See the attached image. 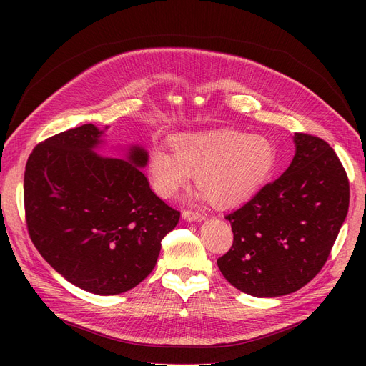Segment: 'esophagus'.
Instances as JSON below:
<instances>
[{
  "instance_id": "obj_1",
  "label": "esophagus",
  "mask_w": 366,
  "mask_h": 366,
  "mask_svg": "<svg viewBox=\"0 0 366 366\" xmlns=\"http://www.w3.org/2000/svg\"><path fill=\"white\" fill-rule=\"evenodd\" d=\"M182 218H183L184 221H197V219H203V215H202L200 212H195V210L186 209V210H183Z\"/></svg>"
}]
</instances>
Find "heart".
Returning a JSON list of instances; mask_svg holds the SVG:
<instances>
[{
  "mask_svg": "<svg viewBox=\"0 0 366 366\" xmlns=\"http://www.w3.org/2000/svg\"><path fill=\"white\" fill-rule=\"evenodd\" d=\"M172 151L156 147L149 152L147 169L154 192L172 198L197 175L202 195L221 207L239 204L257 194L278 160L269 137L234 129L175 136Z\"/></svg>",
  "mask_w": 366,
  "mask_h": 366,
  "instance_id": "obj_1",
  "label": "heart"
}]
</instances>
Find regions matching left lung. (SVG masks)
Returning a JSON list of instances; mask_svg holds the SVG:
<instances>
[{"mask_svg": "<svg viewBox=\"0 0 366 366\" xmlns=\"http://www.w3.org/2000/svg\"><path fill=\"white\" fill-rule=\"evenodd\" d=\"M287 171L226 215L234 244L218 269L257 297L289 295L324 267L348 214L350 183L328 143L296 132Z\"/></svg>", "mask_w": 366, "mask_h": 366, "instance_id": "obj_1", "label": "left lung"}]
</instances>
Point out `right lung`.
Returning <instances> with one entry per match:
<instances>
[{"mask_svg":"<svg viewBox=\"0 0 366 366\" xmlns=\"http://www.w3.org/2000/svg\"><path fill=\"white\" fill-rule=\"evenodd\" d=\"M105 129L86 124L44 140L24 172L31 242L65 280L104 296L145 280L180 219L140 171L147 149L132 145L125 160L94 152Z\"/></svg>","mask_w":366,"mask_h":366,"instance_id":"1","label":"right lung"}]
</instances>
